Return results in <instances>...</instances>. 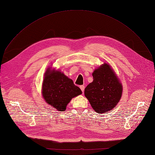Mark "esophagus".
Instances as JSON below:
<instances>
[{"label": "esophagus", "mask_w": 155, "mask_h": 155, "mask_svg": "<svg viewBox=\"0 0 155 155\" xmlns=\"http://www.w3.org/2000/svg\"><path fill=\"white\" fill-rule=\"evenodd\" d=\"M80 89H81V91H82V92L84 93V89H85V86H84V85H80Z\"/></svg>", "instance_id": "1"}]
</instances>
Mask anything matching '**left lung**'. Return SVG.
Wrapping results in <instances>:
<instances>
[{"label":"left lung","instance_id":"1","mask_svg":"<svg viewBox=\"0 0 155 155\" xmlns=\"http://www.w3.org/2000/svg\"><path fill=\"white\" fill-rule=\"evenodd\" d=\"M92 76V82L85 89V96L96 112H108L122 97V84L111 66L106 63L94 70Z\"/></svg>","mask_w":155,"mask_h":155}]
</instances>
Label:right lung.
I'll return each mask as SVG.
<instances>
[{"label": "right lung", "mask_w": 155, "mask_h": 155, "mask_svg": "<svg viewBox=\"0 0 155 155\" xmlns=\"http://www.w3.org/2000/svg\"><path fill=\"white\" fill-rule=\"evenodd\" d=\"M82 93L63 72L52 67L47 68L42 86V95L46 103L59 111H64L72 98Z\"/></svg>", "instance_id": "right-lung-1"}]
</instances>
